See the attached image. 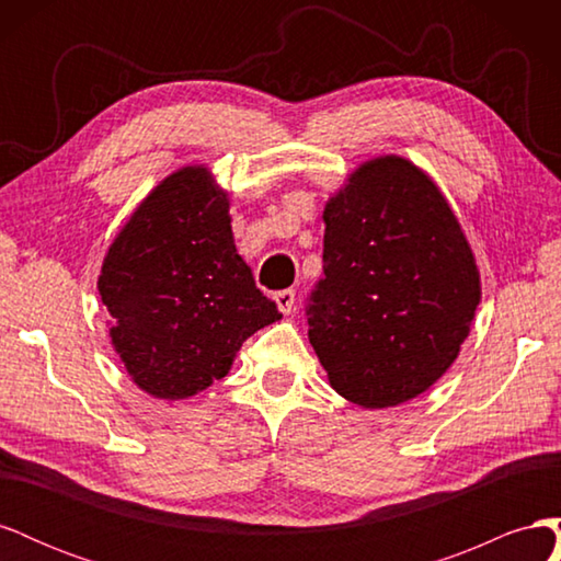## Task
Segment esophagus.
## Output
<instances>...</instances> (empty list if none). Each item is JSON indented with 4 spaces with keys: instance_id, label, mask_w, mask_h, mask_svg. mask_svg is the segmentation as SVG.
Here are the masks:
<instances>
[{
    "instance_id": "1",
    "label": "esophagus",
    "mask_w": 561,
    "mask_h": 561,
    "mask_svg": "<svg viewBox=\"0 0 561 561\" xmlns=\"http://www.w3.org/2000/svg\"><path fill=\"white\" fill-rule=\"evenodd\" d=\"M276 304H278V309L287 316V313H293V309H295V290H280L278 295H276Z\"/></svg>"
}]
</instances>
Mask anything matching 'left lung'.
<instances>
[{
  "instance_id": "left-lung-1",
  "label": "left lung",
  "mask_w": 561,
  "mask_h": 561,
  "mask_svg": "<svg viewBox=\"0 0 561 561\" xmlns=\"http://www.w3.org/2000/svg\"><path fill=\"white\" fill-rule=\"evenodd\" d=\"M309 342L339 396L383 410L421 396L456 360L482 287L437 184L402 157L348 175L322 213Z\"/></svg>"
}]
</instances>
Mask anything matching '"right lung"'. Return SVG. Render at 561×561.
<instances>
[{"mask_svg": "<svg viewBox=\"0 0 561 561\" xmlns=\"http://www.w3.org/2000/svg\"><path fill=\"white\" fill-rule=\"evenodd\" d=\"M98 293L133 383L159 400L227 377L245 339L283 318L236 250L227 192L206 165L180 168L135 208Z\"/></svg>", "mask_w": 561, "mask_h": 561, "instance_id": "obj_1", "label": "right lung"}]
</instances>
